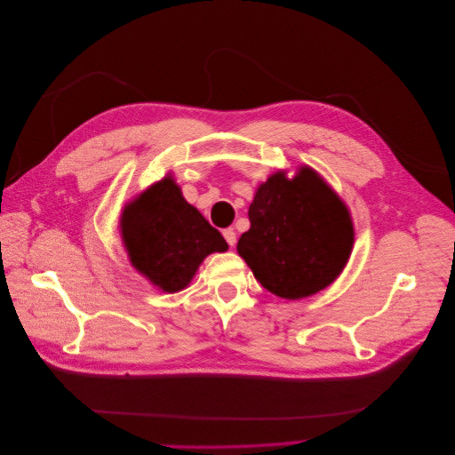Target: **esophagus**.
<instances>
[{"mask_svg": "<svg viewBox=\"0 0 455 455\" xmlns=\"http://www.w3.org/2000/svg\"><path fill=\"white\" fill-rule=\"evenodd\" d=\"M222 235H224V239H226V243H228L229 246H235V243H236V233H235L231 228L224 229Z\"/></svg>", "mask_w": 455, "mask_h": 455, "instance_id": "obj_1", "label": "esophagus"}]
</instances>
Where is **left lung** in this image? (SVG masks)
<instances>
[{
    "label": "left lung",
    "mask_w": 455,
    "mask_h": 455,
    "mask_svg": "<svg viewBox=\"0 0 455 455\" xmlns=\"http://www.w3.org/2000/svg\"><path fill=\"white\" fill-rule=\"evenodd\" d=\"M250 229L236 251L255 279L279 298L299 299L333 283L354 244L350 214L311 168L259 187L248 209Z\"/></svg>",
    "instance_id": "obj_1"
}]
</instances>
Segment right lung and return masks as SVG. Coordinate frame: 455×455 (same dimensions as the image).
<instances>
[{"label":"right lung","mask_w":455,"mask_h":455,"mask_svg":"<svg viewBox=\"0 0 455 455\" xmlns=\"http://www.w3.org/2000/svg\"><path fill=\"white\" fill-rule=\"evenodd\" d=\"M122 236L133 267L164 292L188 285L200 263L228 243L170 178L142 192L122 214Z\"/></svg>","instance_id":"obj_1"}]
</instances>
